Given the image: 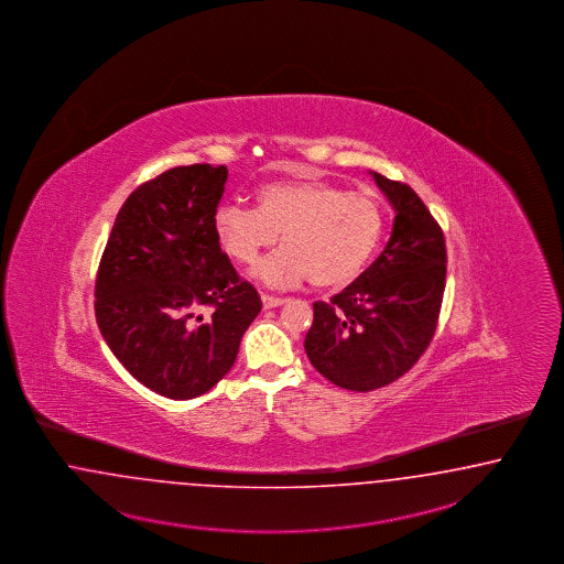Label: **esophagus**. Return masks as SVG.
Listing matches in <instances>:
<instances>
[{
	"label": "esophagus",
	"mask_w": 564,
	"mask_h": 564,
	"mask_svg": "<svg viewBox=\"0 0 564 564\" xmlns=\"http://www.w3.org/2000/svg\"><path fill=\"white\" fill-rule=\"evenodd\" d=\"M288 300L285 297H276V295H267V293H262V304H264V308L269 311V308H279V306H283Z\"/></svg>",
	"instance_id": "1"
}]
</instances>
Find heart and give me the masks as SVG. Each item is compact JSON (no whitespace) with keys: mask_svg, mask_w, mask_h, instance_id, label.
Instances as JSON below:
<instances>
[{"mask_svg":"<svg viewBox=\"0 0 564 564\" xmlns=\"http://www.w3.org/2000/svg\"><path fill=\"white\" fill-rule=\"evenodd\" d=\"M386 216L370 195L350 194L327 181H276L258 192V208L223 204L214 231L225 252L253 264L281 234L285 248L253 274L271 288H346L367 271L379 250Z\"/></svg>","mask_w":564,"mask_h":564,"instance_id":"obj_1","label":"heart"}]
</instances>
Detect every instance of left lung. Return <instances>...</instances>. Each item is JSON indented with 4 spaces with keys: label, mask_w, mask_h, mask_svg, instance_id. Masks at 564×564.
<instances>
[{
    "label": "left lung",
    "mask_w": 564,
    "mask_h": 564,
    "mask_svg": "<svg viewBox=\"0 0 564 564\" xmlns=\"http://www.w3.org/2000/svg\"><path fill=\"white\" fill-rule=\"evenodd\" d=\"M395 208L386 250L329 302H314L304 348L337 388L370 391L406 375L435 335L446 290V239L406 183L372 173Z\"/></svg>",
    "instance_id": "obj_1"
}]
</instances>
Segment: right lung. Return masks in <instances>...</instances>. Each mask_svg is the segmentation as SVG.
Wrapping results in <instances>:
<instances>
[{
    "label": "right lung",
    "instance_id": "1",
    "mask_svg": "<svg viewBox=\"0 0 564 564\" xmlns=\"http://www.w3.org/2000/svg\"><path fill=\"white\" fill-rule=\"evenodd\" d=\"M227 176V166L192 164L145 181L118 210L99 260L96 318L108 348L171 400L213 389L262 311L214 231ZM202 307L212 312L197 315Z\"/></svg>",
    "mask_w": 564,
    "mask_h": 564
}]
</instances>
